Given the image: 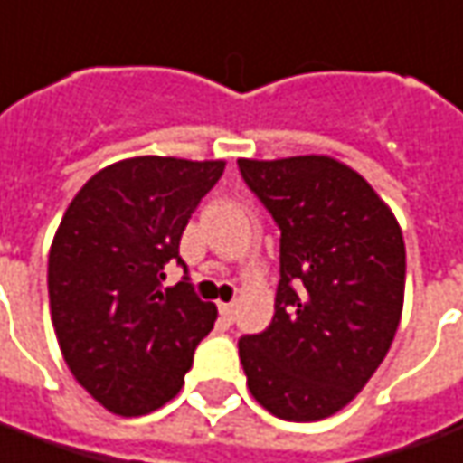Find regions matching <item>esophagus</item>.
<instances>
[{"label":"esophagus","instance_id":"34e87169","mask_svg":"<svg viewBox=\"0 0 463 463\" xmlns=\"http://www.w3.org/2000/svg\"><path fill=\"white\" fill-rule=\"evenodd\" d=\"M218 310H221V316L225 318V321L232 323V318H235V303H221Z\"/></svg>","mask_w":463,"mask_h":463}]
</instances>
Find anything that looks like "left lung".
Segmentation results:
<instances>
[{
	"instance_id": "left-lung-1",
	"label": "left lung",
	"mask_w": 463,
	"mask_h": 463,
	"mask_svg": "<svg viewBox=\"0 0 463 463\" xmlns=\"http://www.w3.org/2000/svg\"><path fill=\"white\" fill-rule=\"evenodd\" d=\"M280 228L273 321L238 341L253 399L286 421L341 411L396 335L406 248L391 208L328 155L238 160Z\"/></svg>"
}]
</instances>
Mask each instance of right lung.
Wrapping results in <instances>:
<instances>
[{
  "label": "right lung",
  "instance_id": "right-lung-1",
  "mask_svg": "<svg viewBox=\"0 0 463 463\" xmlns=\"http://www.w3.org/2000/svg\"><path fill=\"white\" fill-rule=\"evenodd\" d=\"M225 160L140 155L87 180L64 210L47 265L52 326L80 386L108 411L142 416L175 399L218 308L165 263Z\"/></svg>",
  "mask_w": 463,
  "mask_h": 463
}]
</instances>
